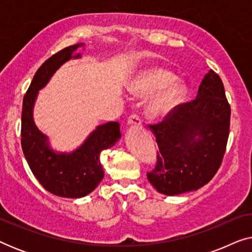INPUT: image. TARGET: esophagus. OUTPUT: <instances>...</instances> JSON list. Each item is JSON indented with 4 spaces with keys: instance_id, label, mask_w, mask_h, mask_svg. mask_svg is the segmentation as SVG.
Masks as SVG:
<instances>
[{
    "instance_id": "34e87169",
    "label": "esophagus",
    "mask_w": 252,
    "mask_h": 252,
    "mask_svg": "<svg viewBox=\"0 0 252 252\" xmlns=\"http://www.w3.org/2000/svg\"><path fill=\"white\" fill-rule=\"evenodd\" d=\"M127 125H128V126H137V127L141 126L140 117L136 116V115L130 116L128 120H127Z\"/></svg>"
}]
</instances>
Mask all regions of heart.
<instances>
[{"label":"heart","instance_id":"heart-1","mask_svg":"<svg viewBox=\"0 0 252 252\" xmlns=\"http://www.w3.org/2000/svg\"><path fill=\"white\" fill-rule=\"evenodd\" d=\"M174 73L160 66H149L137 72L127 84V89L136 97H148L157 92L147 105V115L160 119L173 111L185 101L187 85L175 80Z\"/></svg>","mask_w":252,"mask_h":252}]
</instances>
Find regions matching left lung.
<instances>
[{
  "mask_svg": "<svg viewBox=\"0 0 252 252\" xmlns=\"http://www.w3.org/2000/svg\"><path fill=\"white\" fill-rule=\"evenodd\" d=\"M230 106L221 79L210 70L194 101L178 105L150 130L159 148L148 180L160 194L174 196L197 190L221 164L229 135Z\"/></svg>",
  "mask_w": 252,
  "mask_h": 252,
  "instance_id": "obj_1",
  "label": "left lung"
}]
</instances>
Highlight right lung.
Wrapping results in <instances>:
<instances>
[{
    "mask_svg": "<svg viewBox=\"0 0 252 252\" xmlns=\"http://www.w3.org/2000/svg\"><path fill=\"white\" fill-rule=\"evenodd\" d=\"M85 43L70 46L55 54L39 67L23 99L22 148L34 177L51 194L67 198L85 197L104 178L99 155L115 146L122 137L117 122L99 125L73 151H57L50 146L49 137L34 123V104L39 91L44 88L62 65L79 60Z\"/></svg>",
    "mask_w": 252,
    "mask_h": 252,
    "instance_id": "obj_1",
    "label": "right lung"
}]
</instances>
